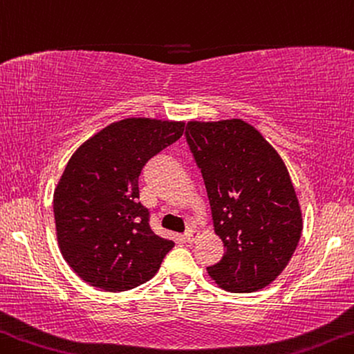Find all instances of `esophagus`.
<instances>
[{"mask_svg": "<svg viewBox=\"0 0 354 354\" xmlns=\"http://www.w3.org/2000/svg\"><path fill=\"white\" fill-rule=\"evenodd\" d=\"M198 231H194V230H188L187 232L183 234V239H185V242H188V243H193L196 239H198Z\"/></svg>", "mask_w": 354, "mask_h": 354, "instance_id": "34e87169", "label": "esophagus"}]
</instances>
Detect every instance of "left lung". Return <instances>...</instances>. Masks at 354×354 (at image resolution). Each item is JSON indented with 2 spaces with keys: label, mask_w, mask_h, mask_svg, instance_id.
Returning <instances> with one entry per match:
<instances>
[{
  "label": "left lung",
  "mask_w": 354,
  "mask_h": 354,
  "mask_svg": "<svg viewBox=\"0 0 354 354\" xmlns=\"http://www.w3.org/2000/svg\"><path fill=\"white\" fill-rule=\"evenodd\" d=\"M185 138L207 189L225 254L207 272L221 288L250 292L286 268L302 232L301 209L283 160L239 118L189 122Z\"/></svg>",
  "instance_id": "8db88e82"
}]
</instances>
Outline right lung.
Here are the masks:
<instances>
[{
	"mask_svg": "<svg viewBox=\"0 0 354 354\" xmlns=\"http://www.w3.org/2000/svg\"><path fill=\"white\" fill-rule=\"evenodd\" d=\"M185 123L127 118L102 129L71 156L53 194L63 258L104 291L149 281L174 247L151 231L139 203L144 166L182 138Z\"/></svg>",
	"mask_w": 354,
	"mask_h": 354,
	"instance_id": "right-lung-1",
	"label": "right lung"
}]
</instances>
